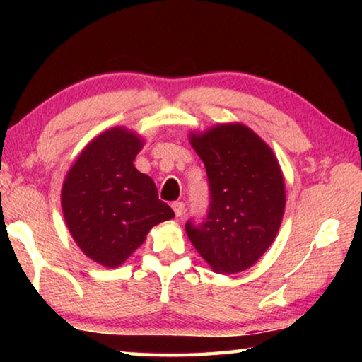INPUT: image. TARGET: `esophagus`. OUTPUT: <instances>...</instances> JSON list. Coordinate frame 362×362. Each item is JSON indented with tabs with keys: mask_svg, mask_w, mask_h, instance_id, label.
<instances>
[{
	"mask_svg": "<svg viewBox=\"0 0 362 362\" xmlns=\"http://www.w3.org/2000/svg\"><path fill=\"white\" fill-rule=\"evenodd\" d=\"M173 209L175 212V217H182L185 214V204L182 201H175V203H173Z\"/></svg>",
	"mask_w": 362,
	"mask_h": 362,
	"instance_id": "1",
	"label": "esophagus"
}]
</instances>
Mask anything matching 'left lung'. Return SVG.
I'll list each match as a JSON object with an SVG mask.
<instances>
[{
  "mask_svg": "<svg viewBox=\"0 0 362 362\" xmlns=\"http://www.w3.org/2000/svg\"><path fill=\"white\" fill-rule=\"evenodd\" d=\"M209 180V211L188 220L189 241L216 273L235 274L272 246L286 207L284 177L272 148L241 122L189 134Z\"/></svg>",
  "mask_w": 362,
  "mask_h": 362,
  "instance_id": "obj_1",
  "label": "left lung"
}]
</instances>
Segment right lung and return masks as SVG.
Returning <instances> with one entry per match:
<instances>
[{
  "label": "right lung",
  "mask_w": 362,
  "mask_h": 362,
  "mask_svg": "<svg viewBox=\"0 0 362 362\" xmlns=\"http://www.w3.org/2000/svg\"><path fill=\"white\" fill-rule=\"evenodd\" d=\"M142 146L136 132L112 127L84 146L64 180L69 231L84 255L107 268L124 263L153 226L174 217L151 177L134 166Z\"/></svg>",
  "instance_id": "right-lung-1"
}]
</instances>
